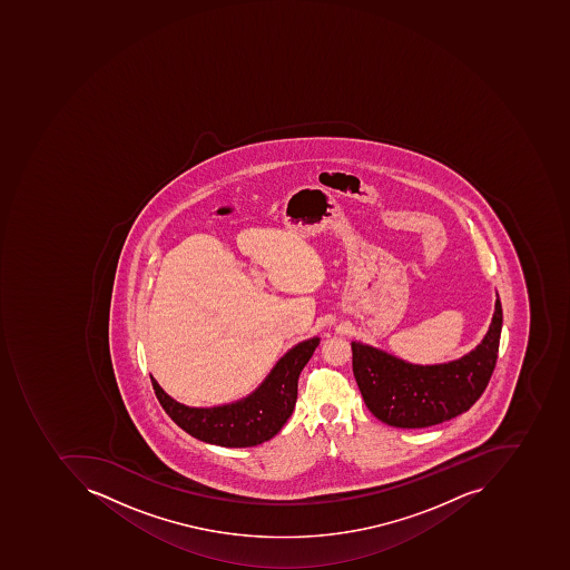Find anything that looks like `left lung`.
Listing matches in <instances>:
<instances>
[{"label": "left lung", "mask_w": 570, "mask_h": 570, "mask_svg": "<svg viewBox=\"0 0 570 570\" xmlns=\"http://www.w3.org/2000/svg\"><path fill=\"white\" fill-rule=\"evenodd\" d=\"M497 294L490 327L474 350L439 365H414L387 351L353 341V372L366 407L395 429H426L468 411L495 370L502 332Z\"/></svg>", "instance_id": "obj_1"}]
</instances>
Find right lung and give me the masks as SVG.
Listing matches in <instances>:
<instances>
[{
  "mask_svg": "<svg viewBox=\"0 0 570 570\" xmlns=\"http://www.w3.org/2000/svg\"><path fill=\"white\" fill-rule=\"evenodd\" d=\"M318 344L321 337H309L291 347L252 394L220 406H186L166 394L153 375L150 380L164 411L195 439L233 449L261 445L277 435L293 414L299 373Z\"/></svg>",
  "mask_w": 570,
  "mask_h": 570,
  "instance_id": "obj_1",
  "label": "right lung"
}]
</instances>
